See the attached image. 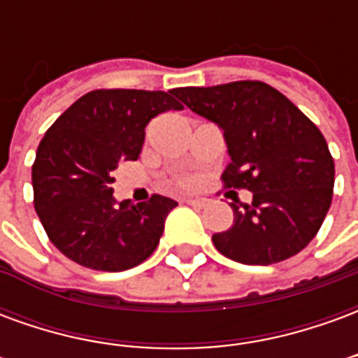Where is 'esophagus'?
I'll list each match as a JSON object with an SVG mask.
<instances>
[{
  "mask_svg": "<svg viewBox=\"0 0 358 358\" xmlns=\"http://www.w3.org/2000/svg\"><path fill=\"white\" fill-rule=\"evenodd\" d=\"M184 203H187V205H194V207H203V205H205V199H194V197H186V199H184Z\"/></svg>",
  "mask_w": 358,
  "mask_h": 358,
  "instance_id": "1",
  "label": "esophagus"
}]
</instances>
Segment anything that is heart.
<instances>
[{"label":"heart","instance_id":"heart-1","mask_svg":"<svg viewBox=\"0 0 358 358\" xmlns=\"http://www.w3.org/2000/svg\"><path fill=\"white\" fill-rule=\"evenodd\" d=\"M176 184H178L180 187H189V186H192V180H189V178H180Z\"/></svg>","mask_w":358,"mask_h":358}]
</instances>
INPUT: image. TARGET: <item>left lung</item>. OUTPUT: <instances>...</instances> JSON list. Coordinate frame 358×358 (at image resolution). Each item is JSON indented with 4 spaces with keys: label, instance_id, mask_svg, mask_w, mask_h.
Segmentation results:
<instances>
[{
    "label": "left lung",
    "instance_id": "1",
    "mask_svg": "<svg viewBox=\"0 0 358 358\" xmlns=\"http://www.w3.org/2000/svg\"><path fill=\"white\" fill-rule=\"evenodd\" d=\"M195 115L222 130L228 187H248L253 203H232L234 224L215 248L241 264L297 255L320 230L331 205L334 159L322 132L284 94L259 80L172 90Z\"/></svg>",
    "mask_w": 358,
    "mask_h": 358
}]
</instances>
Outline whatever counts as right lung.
Returning a JSON list of instances; mask_svg holds the SVG:
<instances>
[{
  "label": "right lung",
  "instance_id": "1",
  "mask_svg": "<svg viewBox=\"0 0 358 358\" xmlns=\"http://www.w3.org/2000/svg\"><path fill=\"white\" fill-rule=\"evenodd\" d=\"M180 109L172 92L94 90L51 124L36 151L32 187L43 230L63 255L120 272L155 251L164 218L178 203L163 195L118 203L113 171L140 157L151 118Z\"/></svg>",
  "mask_w": 358,
  "mask_h": 358
}]
</instances>
